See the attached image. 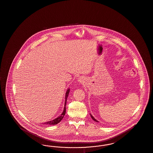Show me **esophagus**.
<instances>
[{
  "label": "esophagus",
  "mask_w": 153,
  "mask_h": 153,
  "mask_svg": "<svg viewBox=\"0 0 153 153\" xmlns=\"http://www.w3.org/2000/svg\"><path fill=\"white\" fill-rule=\"evenodd\" d=\"M79 82H83V80H82V78H79Z\"/></svg>",
  "instance_id": "1"
}]
</instances>
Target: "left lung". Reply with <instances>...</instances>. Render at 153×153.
Listing matches in <instances>:
<instances>
[{
    "label": "left lung",
    "instance_id": "1",
    "mask_svg": "<svg viewBox=\"0 0 153 153\" xmlns=\"http://www.w3.org/2000/svg\"><path fill=\"white\" fill-rule=\"evenodd\" d=\"M90 115H91V117H92V119H93V120H94V121H95V122H98V121H97V120H96L95 118L94 117H92V115H91V114H90Z\"/></svg>",
    "mask_w": 153,
    "mask_h": 153
}]
</instances>
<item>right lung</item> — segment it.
Returning <instances> with one entry per match:
<instances>
[{
    "label": "right lung",
    "instance_id": "1",
    "mask_svg": "<svg viewBox=\"0 0 153 153\" xmlns=\"http://www.w3.org/2000/svg\"><path fill=\"white\" fill-rule=\"evenodd\" d=\"M69 92H70V89H68L67 91H66V92L65 94V105H64V111H63V112L61 114V115L60 116H59L58 117H57L56 119H53V120L51 121H49V122H47L46 123H44L42 124H46V125H56L57 124H58V123H59L61 122V120L63 119V117L65 116L66 113V101H67V98H68V96L69 95Z\"/></svg>",
    "mask_w": 153,
    "mask_h": 153
}]
</instances>
